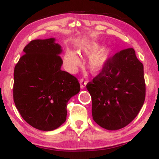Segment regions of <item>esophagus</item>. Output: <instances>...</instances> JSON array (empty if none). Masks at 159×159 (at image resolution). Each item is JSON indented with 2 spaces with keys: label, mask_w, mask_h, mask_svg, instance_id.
<instances>
[{
  "label": "esophagus",
  "mask_w": 159,
  "mask_h": 159,
  "mask_svg": "<svg viewBox=\"0 0 159 159\" xmlns=\"http://www.w3.org/2000/svg\"><path fill=\"white\" fill-rule=\"evenodd\" d=\"M80 87H81L82 89H83L84 87L86 86L87 84V81L86 80H84L83 78H81L80 80Z\"/></svg>",
  "instance_id": "1"
}]
</instances>
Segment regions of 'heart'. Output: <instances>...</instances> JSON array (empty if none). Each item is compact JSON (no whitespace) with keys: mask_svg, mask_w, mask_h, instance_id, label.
<instances>
[{"mask_svg":"<svg viewBox=\"0 0 159 159\" xmlns=\"http://www.w3.org/2000/svg\"><path fill=\"white\" fill-rule=\"evenodd\" d=\"M85 53L90 56V69L92 72L101 71L106 65L111 54L110 49L102 50V47L98 43H91L86 48ZM64 62L71 69H75L80 64V60L77 53L73 51H67L64 56Z\"/></svg>","mask_w":159,"mask_h":159,"instance_id":"obj_1","label":"heart"}]
</instances>
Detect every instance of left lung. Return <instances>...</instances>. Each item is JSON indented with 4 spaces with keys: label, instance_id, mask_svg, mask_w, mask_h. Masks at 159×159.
<instances>
[{
    "label": "left lung",
    "instance_id": "left-lung-1",
    "mask_svg": "<svg viewBox=\"0 0 159 159\" xmlns=\"http://www.w3.org/2000/svg\"><path fill=\"white\" fill-rule=\"evenodd\" d=\"M86 88L92 98L93 119L108 130L121 129L137 116L144 103L143 65L133 48L118 52Z\"/></svg>",
    "mask_w": 159,
    "mask_h": 159
}]
</instances>
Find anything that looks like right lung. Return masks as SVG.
<instances>
[{
	"mask_svg": "<svg viewBox=\"0 0 159 159\" xmlns=\"http://www.w3.org/2000/svg\"><path fill=\"white\" fill-rule=\"evenodd\" d=\"M14 71V101L36 129L51 131L66 119L67 103L80 90L75 76L61 69V47L55 38L34 40L23 50Z\"/></svg>",
	"mask_w": 159,
	"mask_h": 159,
	"instance_id": "add662e5",
	"label": "right lung"
}]
</instances>
